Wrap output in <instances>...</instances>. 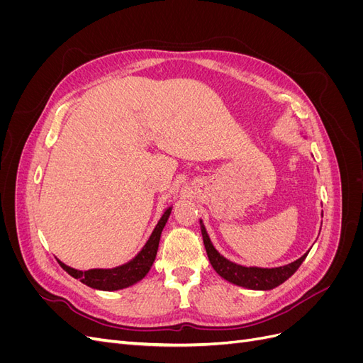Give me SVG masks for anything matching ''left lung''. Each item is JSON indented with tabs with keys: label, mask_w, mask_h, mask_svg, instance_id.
Here are the masks:
<instances>
[{
	"label": "left lung",
	"mask_w": 363,
	"mask_h": 363,
	"mask_svg": "<svg viewBox=\"0 0 363 363\" xmlns=\"http://www.w3.org/2000/svg\"><path fill=\"white\" fill-rule=\"evenodd\" d=\"M303 138L306 139V136H303ZM321 216H323V212H321ZM200 227H201V235H203L207 257H208V260H211V265L213 267V269L224 280L236 284V286L252 289V291H271L274 288L280 286L281 283L286 281L292 276V274L300 268V265L304 262V259L307 257V255H309V251H311V250L306 251L300 259L288 263V265L276 267V268L239 265V263L224 257L221 252L215 248V245L211 240V236H208L207 230L204 227L203 219H200Z\"/></svg>",
	"instance_id": "obj_1"
}]
</instances>
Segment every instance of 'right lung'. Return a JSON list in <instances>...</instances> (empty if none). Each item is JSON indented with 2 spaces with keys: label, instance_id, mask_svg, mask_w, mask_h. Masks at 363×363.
<instances>
[{
  "label": "right lung",
  "instance_id": "obj_1",
  "mask_svg": "<svg viewBox=\"0 0 363 363\" xmlns=\"http://www.w3.org/2000/svg\"><path fill=\"white\" fill-rule=\"evenodd\" d=\"M171 211H172V204L164 208V212L162 213L145 245L140 248V251L133 259L123 263V265L115 267V268H92L87 271H80V269L65 265L63 262L57 259L59 265L67 271L71 277L80 280L83 284H86V286H89L92 289L112 292V291H119V289H125L128 286H133V284H136L147 276L152 267V263H155L162 230L168 221Z\"/></svg>",
  "mask_w": 363,
  "mask_h": 363
}]
</instances>
